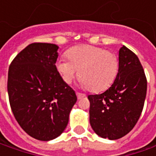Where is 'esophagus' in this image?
<instances>
[{"instance_id":"34e87169","label":"esophagus","mask_w":156,"mask_h":156,"mask_svg":"<svg viewBox=\"0 0 156 156\" xmlns=\"http://www.w3.org/2000/svg\"><path fill=\"white\" fill-rule=\"evenodd\" d=\"M76 95H77V98H78V100L82 99V98H84V97L86 96V94H81V93H79V92H77V93H76Z\"/></svg>"}]
</instances>
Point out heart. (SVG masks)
<instances>
[{
  "instance_id": "b5f03b06",
  "label": "heart",
  "mask_w": 156,
  "mask_h": 156,
  "mask_svg": "<svg viewBox=\"0 0 156 156\" xmlns=\"http://www.w3.org/2000/svg\"><path fill=\"white\" fill-rule=\"evenodd\" d=\"M69 59L62 57L56 62V69L66 83H71L78 74L83 87L93 92L102 91L115 79L119 62L116 55L99 47L79 45L67 51Z\"/></svg>"
}]
</instances>
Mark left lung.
I'll return each mask as SVG.
<instances>
[{"mask_svg": "<svg viewBox=\"0 0 156 156\" xmlns=\"http://www.w3.org/2000/svg\"><path fill=\"white\" fill-rule=\"evenodd\" d=\"M118 56V73L111 87L101 94L87 96L92 129L109 140L120 139L133 129L147 94V79L136 55L122 46Z\"/></svg>", "mask_w": 156, "mask_h": 156, "instance_id": "left-lung-1", "label": "left lung"}]
</instances>
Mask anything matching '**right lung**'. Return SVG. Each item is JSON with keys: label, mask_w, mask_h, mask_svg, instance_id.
Masks as SVG:
<instances>
[{"label": "right lung", "mask_w": 156, "mask_h": 156, "mask_svg": "<svg viewBox=\"0 0 156 156\" xmlns=\"http://www.w3.org/2000/svg\"><path fill=\"white\" fill-rule=\"evenodd\" d=\"M59 47L32 43L10 64L8 93L12 112L27 135L48 141L62 134L77 101L55 66Z\"/></svg>", "instance_id": "right-lung-1"}]
</instances>
